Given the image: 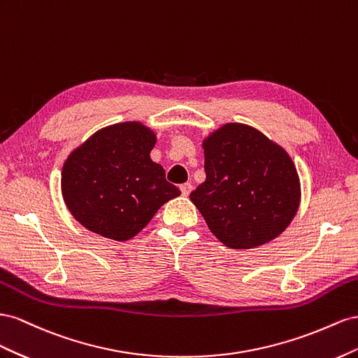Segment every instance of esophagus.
<instances>
[{"label": "esophagus", "instance_id": "obj_1", "mask_svg": "<svg viewBox=\"0 0 358 358\" xmlns=\"http://www.w3.org/2000/svg\"><path fill=\"white\" fill-rule=\"evenodd\" d=\"M192 189H193V186L190 185V182H185V185L180 186V190L182 193V196H189V193L192 192Z\"/></svg>", "mask_w": 358, "mask_h": 358}]
</instances>
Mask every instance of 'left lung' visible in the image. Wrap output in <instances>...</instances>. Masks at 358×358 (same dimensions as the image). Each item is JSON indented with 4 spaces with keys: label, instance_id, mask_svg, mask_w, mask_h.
<instances>
[{
    "label": "left lung",
    "instance_id": "1",
    "mask_svg": "<svg viewBox=\"0 0 358 358\" xmlns=\"http://www.w3.org/2000/svg\"><path fill=\"white\" fill-rule=\"evenodd\" d=\"M206 181L190 201L224 246L250 249L287 229L300 203L291 157L261 131L227 124L203 141Z\"/></svg>",
    "mask_w": 358,
    "mask_h": 358
}]
</instances>
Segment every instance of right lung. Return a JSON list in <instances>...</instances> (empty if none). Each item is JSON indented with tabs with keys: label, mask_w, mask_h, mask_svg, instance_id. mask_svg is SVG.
<instances>
[{
	"label": "right lung",
	"mask_w": 358,
	"mask_h": 358,
	"mask_svg": "<svg viewBox=\"0 0 358 358\" xmlns=\"http://www.w3.org/2000/svg\"><path fill=\"white\" fill-rule=\"evenodd\" d=\"M156 136L139 122L99 130L63 166L61 189L73 217L101 237L126 241L147 227L157 210L181 195L150 159Z\"/></svg>",
	"instance_id": "right-lung-1"
}]
</instances>
